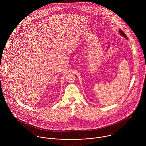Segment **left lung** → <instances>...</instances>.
<instances>
[{
    "label": "left lung",
    "mask_w": 146,
    "mask_h": 146,
    "mask_svg": "<svg viewBox=\"0 0 146 146\" xmlns=\"http://www.w3.org/2000/svg\"><path fill=\"white\" fill-rule=\"evenodd\" d=\"M119 34L121 35V36H123L124 38H126V39H127V36L126 35V34H125V33L121 30V29H119Z\"/></svg>",
    "instance_id": "8db88e82"
}]
</instances>
